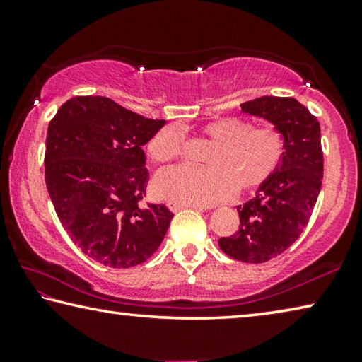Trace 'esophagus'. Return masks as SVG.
<instances>
[{
    "label": "esophagus",
    "instance_id": "1",
    "mask_svg": "<svg viewBox=\"0 0 362 362\" xmlns=\"http://www.w3.org/2000/svg\"><path fill=\"white\" fill-rule=\"evenodd\" d=\"M167 206H169L170 211H174V213L180 211V209H183V208H197V209H199V211H204V209H206V208H202V206H192V204L180 203V202H169V203H167Z\"/></svg>",
    "mask_w": 362,
    "mask_h": 362
}]
</instances>
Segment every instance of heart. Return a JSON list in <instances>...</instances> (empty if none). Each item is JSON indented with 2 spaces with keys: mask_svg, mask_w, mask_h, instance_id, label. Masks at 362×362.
Returning a JSON list of instances; mask_svg holds the SVG:
<instances>
[{
  "mask_svg": "<svg viewBox=\"0 0 362 362\" xmlns=\"http://www.w3.org/2000/svg\"><path fill=\"white\" fill-rule=\"evenodd\" d=\"M203 134L214 143L204 154L208 167L175 165L160 170L154 188L160 197L193 206H211L250 190L274 174L284 154L283 133L274 127L253 128L250 122L228 117L208 123ZM148 153L156 163H170L183 154L177 127H164L151 138Z\"/></svg>",
  "mask_w": 362,
  "mask_h": 362,
  "instance_id": "obj_1",
  "label": "heart"
}]
</instances>
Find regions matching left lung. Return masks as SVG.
<instances>
[{"label":"left lung","mask_w":362,"mask_h":362,"mask_svg":"<svg viewBox=\"0 0 362 362\" xmlns=\"http://www.w3.org/2000/svg\"><path fill=\"white\" fill-rule=\"evenodd\" d=\"M240 107L283 133L284 154L257 195L237 206L239 230L221 237L219 247L234 260L263 263L281 255L299 239L314 211L323 179L320 125L293 97L263 95Z\"/></svg>","instance_id":"8db88e82"}]
</instances>
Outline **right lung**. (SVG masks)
<instances>
[{
	"instance_id": "obj_1",
	"label": "right lung",
	"mask_w": 362,
	"mask_h": 362,
	"mask_svg": "<svg viewBox=\"0 0 362 362\" xmlns=\"http://www.w3.org/2000/svg\"><path fill=\"white\" fill-rule=\"evenodd\" d=\"M165 120L144 118L109 97L64 102L47 132L45 183L58 219L83 253L110 268L146 262L174 214L148 203L143 146Z\"/></svg>"
}]
</instances>
